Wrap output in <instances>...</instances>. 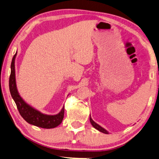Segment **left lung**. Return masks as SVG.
<instances>
[{
  "mask_svg": "<svg viewBox=\"0 0 159 159\" xmlns=\"http://www.w3.org/2000/svg\"><path fill=\"white\" fill-rule=\"evenodd\" d=\"M89 120H90V122H91L92 125V126H93L94 128H95L97 130H98V131H99L100 132L103 133V134H108V131H106V130L105 129L102 128V126H99V125H98V124H97L96 122H94V121H93V120H92V118H91V116H89Z\"/></svg>",
  "mask_w": 159,
  "mask_h": 159,
  "instance_id": "1",
  "label": "left lung"
}]
</instances>
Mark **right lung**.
<instances>
[{
    "mask_svg": "<svg viewBox=\"0 0 159 159\" xmlns=\"http://www.w3.org/2000/svg\"><path fill=\"white\" fill-rule=\"evenodd\" d=\"M16 53L14 55L11 63V74L9 80V87L11 97L15 102L20 115L28 123L34 126L44 129L55 128L61 124L64 117L65 106L59 113L51 115L42 113L25 102L19 94L17 90L15 77V58Z\"/></svg>",
    "mask_w": 159,
    "mask_h": 159,
    "instance_id": "right-lung-1",
    "label": "right lung"
}]
</instances>
